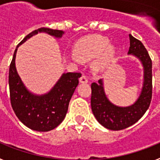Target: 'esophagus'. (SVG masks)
Here are the masks:
<instances>
[{"label": "esophagus", "instance_id": "1", "mask_svg": "<svg viewBox=\"0 0 160 160\" xmlns=\"http://www.w3.org/2000/svg\"><path fill=\"white\" fill-rule=\"evenodd\" d=\"M79 81H80V82L81 83H87L88 82V78H87V76L82 75L81 78H80Z\"/></svg>", "mask_w": 160, "mask_h": 160}]
</instances>
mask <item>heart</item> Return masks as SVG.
<instances>
[{"instance_id": "b5f03b06", "label": "heart", "mask_w": 160, "mask_h": 160, "mask_svg": "<svg viewBox=\"0 0 160 160\" xmlns=\"http://www.w3.org/2000/svg\"><path fill=\"white\" fill-rule=\"evenodd\" d=\"M109 43L108 39L102 36L84 38L76 43L73 53L81 61H88L96 57L93 68L96 71H101L111 65L115 55V49Z\"/></svg>"}]
</instances>
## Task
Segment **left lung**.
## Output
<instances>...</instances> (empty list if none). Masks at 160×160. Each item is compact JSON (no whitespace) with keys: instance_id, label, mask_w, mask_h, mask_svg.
Masks as SVG:
<instances>
[{"instance_id":"obj_1","label":"left lung","mask_w":160,"mask_h":160,"mask_svg":"<svg viewBox=\"0 0 160 160\" xmlns=\"http://www.w3.org/2000/svg\"><path fill=\"white\" fill-rule=\"evenodd\" d=\"M128 54L136 57L143 67V84L141 94L134 104L118 107L109 101L104 91L102 79L91 84V109L102 126L112 131H120L135 124L142 117L150 106L152 96V62L142 42L131 34Z\"/></svg>"}]
</instances>
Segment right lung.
I'll return each mask as SVG.
<instances>
[{
	"label": "right lung",
	"instance_id": "add662e5",
	"mask_svg": "<svg viewBox=\"0 0 160 160\" xmlns=\"http://www.w3.org/2000/svg\"><path fill=\"white\" fill-rule=\"evenodd\" d=\"M61 38L62 30L40 28L31 32L17 46L9 66L8 85L12 110L17 117L27 128L37 131H49L62 122L68 111L70 98L78 85L81 73H66L61 76L47 94L37 95L29 92L18 75L15 66L18 48L38 32Z\"/></svg>",
	"mask_w": 160,
	"mask_h": 160
}]
</instances>
